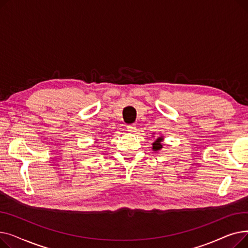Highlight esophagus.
Here are the masks:
<instances>
[{"label": "esophagus", "mask_w": 248, "mask_h": 248, "mask_svg": "<svg viewBox=\"0 0 248 248\" xmlns=\"http://www.w3.org/2000/svg\"><path fill=\"white\" fill-rule=\"evenodd\" d=\"M126 129H127V132H129V133H134V132H136L137 127H136L135 124H129V125H127Z\"/></svg>", "instance_id": "34e87169"}]
</instances>
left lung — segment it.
<instances>
[{
	"label": "left lung",
	"mask_w": 248,
	"mask_h": 248,
	"mask_svg": "<svg viewBox=\"0 0 248 248\" xmlns=\"http://www.w3.org/2000/svg\"><path fill=\"white\" fill-rule=\"evenodd\" d=\"M163 141H164V137L163 136L157 138V140H155L152 144V146H153L152 150L155 151V152H158V151L162 150L163 149V144H162Z\"/></svg>",
	"instance_id": "1"
}]
</instances>
